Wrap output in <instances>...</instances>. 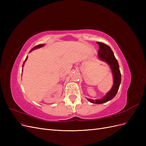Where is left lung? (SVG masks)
<instances>
[{
	"instance_id": "1",
	"label": "left lung",
	"mask_w": 146,
	"mask_h": 146,
	"mask_svg": "<svg viewBox=\"0 0 146 146\" xmlns=\"http://www.w3.org/2000/svg\"><path fill=\"white\" fill-rule=\"evenodd\" d=\"M97 44L99 45V50L98 52L99 58L100 60L105 61L110 65V67L111 69L114 80V83L111 89L107 92V94L103 98L95 100L93 99H88V100L91 103L102 104L111 100L116 95L121 82V74L120 70H119V66L117 60L114 56L111 48L102 42H97Z\"/></svg>"
}]
</instances>
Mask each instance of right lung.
<instances>
[{
  "instance_id": "1",
  "label": "right lung",
  "mask_w": 146,
  "mask_h": 146,
  "mask_svg": "<svg viewBox=\"0 0 146 146\" xmlns=\"http://www.w3.org/2000/svg\"><path fill=\"white\" fill-rule=\"evenodd\" d=\"M44 45V44H39V45H38V46H35V47H34L33 48H32V49H31V50H30V52H32V50H35V49H36V48H39V47H42V46H43ZM27 58H28V56H27V57H26V59H25V60L24 61V64H23V66H24V63L25 62V61H26V60H27Z\"/></svg>"
}]
</instances>
